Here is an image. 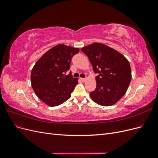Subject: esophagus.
Segmentation results:
<instances>
[{"label": "esophagus", "instance_id": "34e87169", "mask_svg": "<svg viewBox=\"0 0 158 158\" xmlns=\"http://www.w3.org/2000/svg\"><path fill=\"white\" fill-rule=\"evenodd\" d=\"M81 79V80L82 81V82H85V81H86V78H80Z\"/></svg>", "mask_w": 158, "mask_h": 158}]
</instances>
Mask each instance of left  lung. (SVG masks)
Instances as JSON below:
<instances>
[{
  "instance_id": "1",
  "label": "left lung",
  "mask_w": 158,
  "mask_h": 158,
  "mask_svg": "<svg viewBox=\"0 0 158 158\" xmlns=\"http://www.w3.org/2000/svg\"><path fill=\"white\" fill-rule=\"evenodd\" d=\"M92 63L96 78V88L89 94L93 101L100 106H111L125 94L131 83V68L121 53L100 43L82 47Z\"/></svg>"
}]
</instances>
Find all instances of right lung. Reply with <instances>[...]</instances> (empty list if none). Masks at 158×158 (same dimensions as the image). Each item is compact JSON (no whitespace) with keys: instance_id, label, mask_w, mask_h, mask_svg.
Instances as JSON below:
<instances>
[{"instance_id":"obj_1","label":"right lung","mask_w":158,"mask_h":158,"mask_svg":"<svg viewBox=\"0 0 158 158\" xmlns=\"http://www.w3.org/2000/svg\"><path fill=\"white\" fill-rule=\"evenodd\" d=\"M78 48L57 45L47 51L38 60L31 73L33 91L41 101L51 107L63 103L71 96L78 78L65 75L69 70L73 56Z\"/></svg>"}]
</instances>
